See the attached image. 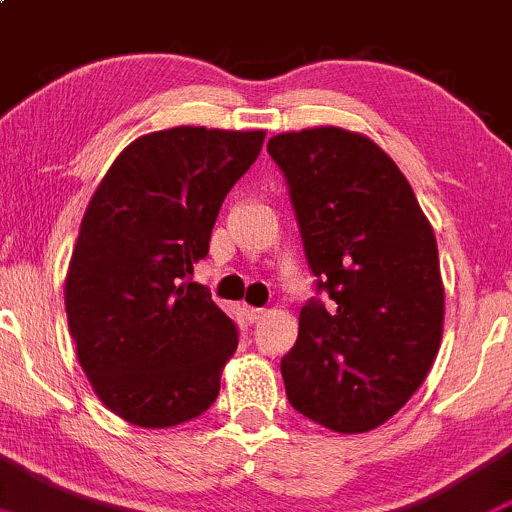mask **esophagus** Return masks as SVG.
Returning <instances> with one entry per match:
<instances>
[{
	"instance_id": "obj_1",
	"label": "esophagus",
	"mask_w": 512,
	"mask_h": 512,
	"mask_svg": "<svg viewBox=\"0 0 512 512\" xmlns=\"http://www.w3.org/2000/svg\"><path fill=\"white\" fill-rule=\"evenodd\" d=\"M263 315H266V310H263V307H251V305H244V317H246V322H258V320H263Z\"/></svg>"
}]
</instances>
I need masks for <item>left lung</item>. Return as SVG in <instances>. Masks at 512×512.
Returning <instances> with one entry per match:
<instances>
[{
	"label": "left lung",
	"mask_w": 512,
	"mask_h": 512,
	"mask_svg": "<svg viewBox=\"0 0 512 512\" xmlns=\"http://www.w3.org/2000/svg\"><path fill=\"white\" fill-rule=\"evenodd\" d=\"M298 214L317 288L280 361L290 405L332 432L381 427L420 388L444 329L437 239L408 178L376 141L342 126L268 141Z\"/></svg>",
	"instance_id": "1"
}]
</instances>
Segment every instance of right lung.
<instances>
[{
	"label": "right lung",
	"mask_w": 512,
	"mask_h": 512,
	"mask_svg": "<svg viewBox=\"0 0 512 512\" xmlns=\"http://www.w3.org/2000/svg\"><path fill=\"white\" fill-rule=\"evenodd\" d=\"M266 131L175 126L139 136L97 185L65 276L78 361L102 405L136 427L200 417L239 337L190 283L227 192Z\"/></svg>",
	"instance_id": "1"
}]
</instances>
